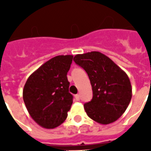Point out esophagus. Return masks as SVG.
<instances>
[{
	"label": "esophagus",
	"mask_w": 151,
	"mask_h": 151,
	"mask_svg": "<svg viewBox=\"0 0 151 151\" xmlns=\"http://www.w3.org/2000/svg\"><path fill=\"white\" fill-rule=\"evenodd\" d=\"M74 98H75V99L77 101H79L80 100V95H75V96H74Z\"/></svg>",
	"instance_id": "obj_1"
}]
</instances>
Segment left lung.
Instances as JSON below:
<instances>
[{"label":"left lung","instance_id":"1","mask_svg":"<svg viewBox=\"0 0 151 151\" xmlns=\"http://www.w3.org/2000/svg\"><path fill=\"white\" fill-rule=\"evenodd\" d=\"M73 61L86 71L92 85V99L84 105L88 116L102 124L117 121L132 99L131 82L126 73L99 52L76 55Z\"/></svg>","mask_w":151,"mask_h":151}]
</instances>
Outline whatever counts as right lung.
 <instances>
[{"label":"right lung","instance_id":"1","mask_svg":"<svg viewBox=\"0 0 151 151\" xmlns=\"http://www.w3.org/2000/svg\"><path fill=\"white\" fill-rule=\"evenodd\" d=\"M73 55H57L35 70L25 84L22 97L30 117L45 129L63 123L73 103L67 72Z\"/></svg>","mask_w":151,"mask_h":151}]
</instances>
